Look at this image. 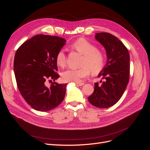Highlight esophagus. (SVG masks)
<instances>
[{
  "label": "esophagus",
  "mask_w": 150,
  "mask_h": 150,
  "mask_svg": "<svg viewBox=\"0 0 150 150\" xmlns=\"http://www.w3.org/2000/svg\"><path fill=\"white\" fill-rule=\"evenodd\" d=\"M76 84L78 86H82L84 85V83H76Z\"/></svg>",
  "instance_id": "obj_1"
}]
</instances>
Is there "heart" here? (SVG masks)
Masks as SVG:
<instances>
[{
	"label": "heart",
	"mask_w": 150,
	"mask_h": 150,
	"mask_svg": "<svg viewBox=\"0 0 150 150\" xmlns=\"http://www.w3.org/2000/svg\"><path fill=\"white\" fill-rule=\"evenodd\" d=\"M71 47L83 55L81 62L82 67L79 69H68L61 74L62 78L66 82L79 83L87 77L90 71L94 74L100 72L106 64V57L94 45L84 38H79L71 44ZM66 56L63 49L59 51L55 57L58 66L63 67L66 64Z\"/></svg>",
	"instance_id": "b5f03b06"
}]
</instances>
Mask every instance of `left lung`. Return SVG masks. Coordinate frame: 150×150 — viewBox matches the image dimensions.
<instances>
[{"mask_svg": "<svg viewBox=\"0 0 150 150\" xmlns=\"http://www.w3.org/2000/svg\"><path fill=\"white\" fill-rule=\"evenodd\" d=\"M95 38L106 49L108 60L98 75L104 81L101 86L98 83L94 84V91L88 101L96 107L108 108L120 100L128 85L129 54L123 43L110 33H96Z\"/></svg>", "mask_w": 150, "mask_h": 150, "instance_id": "8db88e82", "label": "left lung"}]
</instances>
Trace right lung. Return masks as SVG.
Segmentation results:
<instances>
[{"label": "right lung", "mask_w": 150, "mask_h": 150, "mask_svg": "<svg viewBox=\"0 0 150 150\" xmlns=\"http://www.w3.org/2000/svg\"><path fill=\"white\" fill-rule=\"evenodd\" d=\"M66 42L57 36L39 34L24 42L16 52L13 70L18 89L35 110H51L65 97L67 84L54 82L47 87L46 83L59 78L55 57Z\"/></svg>", "instance_id": "add662e5"}]
</instances>
